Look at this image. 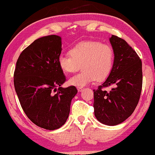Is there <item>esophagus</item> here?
<instances>
[{
    "instance_id": "obj_1",
    "label": "esophagus",
    "mask_w": 155,
    "mask_h": 155,
    "mask_svg": "<svg viewBox=\"0 0 155 155\" xmlns=\"http://www.w3.org/2000/svg\"><path fill=\"white\" fill-rule=\"evenodd\" d=\"M77 89L79 92H82L84 89V88L83 87H77Z\"/></svg>"
}]
</instances>
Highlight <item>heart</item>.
<instances>
[{"label":"heart","mask_w":155,"mask_h":155,"mask_svg":"<svg viewBox=\"0 0 155 155\" xmlns=\"http://www.w3.org/2000/svg\"><path fill=\"white\" fill-rule=\"evenodd\" d=\"M69 54H61L58 59L63 73L71 74L79 70V74L68 79L71 85L84 87L97 79H107L114 65V50L110 45L97 41H84L71 48Z\"/></svg>","instance_id":"1"}]
</instances>
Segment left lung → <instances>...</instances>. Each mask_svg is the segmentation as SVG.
Here are the masks:
<instances>
[{
    "instance_id": "obj_1",
    "label": "left lung",
    "mask_w": 155,
    "mask_h": 155,
    "mask_svg": "<svg viewBox=\"0 0 155 155\" xmlns=\"http://www.w3.org/2000/svg\"><path fill=\"white\" fill-rule=\"evenodd\" d=\"M114 50L113 70L97 89H94V109L96 118L102 124L115 126L134 113L142 88V63L136 51L124 39L112 35ZM114 87L110 92L104 88Z\"/></svg>"
}]
</instances>
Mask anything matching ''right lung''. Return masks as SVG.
<instances>
[{"label":"right lung","mask_w":155,"mask_h":155,"mask_svg":"<svg viewBox=\"0 0 155 155\" xmlns=\"http://www.w3.org/2000/svg\"><path fill=\"white\" fill-rule=\"evenodd\" d=\"M61 44L58 35L35 40L20 54L14 74L24 112L31 122L47 130L58 129L66 123L77 93L74 86L61 87L66 81L58 63Z\"/></svg>","instance_id":"obj_1"}]
</instances>
